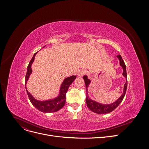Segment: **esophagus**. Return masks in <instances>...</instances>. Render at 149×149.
Here are the masks:
<instances>
[{"instance_id": "1", "label": "esophagus", "mask_w": 149, "mask_h": 149, "mask_svg": "<svg viewBox=\"0 0 149 149\" xmlns=\"http://www.w3.org/2000/svg\"><path fill=\"white\" fill-rule=\"evenodd\" d=\"M86 74H87V71L86 70H84V69L81 70L78 72V76H83Z\"/></svg>"}]
</instances>
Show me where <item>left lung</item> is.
Returning a JSON list of instances; mask_svg holds the SVG:
<instances>
[{"instance_id": "obj_1", "label": "left lung", "mask_w": 149, "mask_h": 149, "mask_svg": "<svg viewBox=\"0 0 149 149\" xmlns=\"http://www.w3.org/2000/svg\"><path fill=\"white\" fill-rule=\"evenodd\" d=\"M119 58V61H120V66L123 67V74L124 75V77L125 78H127V72H126V66L125 65L124 63V61L122 58L121 56L120 55L117 56ZM83 79L84 80V83H85V85H86V104L88 107L89 109L92 111L93 112H95V113L97 114H107V113H109V112L113 111L116 108L118 107L120 103L123 101V99L125 96V94L126 93V90H127V81H126L125 85H124V93L123 94L119 100L118 101H116L115 102H114L113 104H108V105H103L101 104L98 103L97 102L94 101L93 100H91L90 99L88 96V86L91 82V81L88 79L86 76H83Z\"/></svg>"}]
</instances>
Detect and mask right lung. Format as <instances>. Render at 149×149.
I'll use <instances>...</instances> for the list:
<instances>
[{
    "mask_svg": "<svg viewBox=\"0 0 149 149\" xmlns=\"http://www.w3.org/2000/svg\"><path fill=\"white\" fill-rule=\"evenodd\" d=\"M37 53V52L34 54L28 65L27 71H26L25 79V85H26V81H27V80L29 79V76L31 73V71H32L31 66V64H32V63L34 61L35 56ZM76 76H72L69 78H66L64 80L63 83L61 84L60 96L53 100H49L46 101H39L37 100H35V99L31 95V94H30V93L27 91V90H26V93H27L30 102L38 110L42 111L43 112H56L58 111H59L60 109H61V108L64 106L65 101H66V94L68 91V89L71 84L74 81V80L76 79Z\"/></svg>",
    "mask_w": 149,
    "mask_h": 149,
    "instance_id": "obj_1",
    "label": "right lung"
}]
</instances>
